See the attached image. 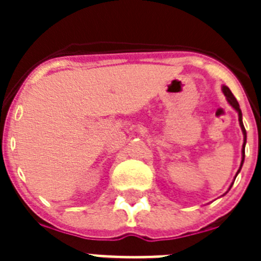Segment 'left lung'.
I'll list each match as a JSON object with an SVG mask.
<instances>
[{"label": "left lung", "mask_w": 261, "mask_h": 261, "mask_svg": "<svg viewBox=\"0 0 261 261\" xmlns=\"http://www.w3.org/2000/svg\"><path fill=\"white\" fill-rule=\"evenodd\" d=\"M222 93L225 94L226 99H227V102H229V105L231 106L232 108H234L237 112H238V120H239V125H241V129H242V133H243V137H244V142H243V147H242V162H241V167H239L238 172H237V175L239 174V171H241L242 166H243V162H244V147H246V141H247V133H246V129H244V125H243V121H242V111H241V107H239V103L238 100L235 99V96L232 95V93L230 91V89L227 86H222ZM237 175H235V177H237ZM235 180V179H234ZM232 187V183L231 186H230V188Z\"/></svg>", "instance_id": "8db88e82"}]
</instances>
